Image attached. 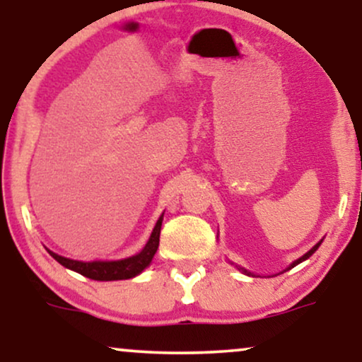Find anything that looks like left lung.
<instances>
[{
  "mask_svg": "<svg viewBox=\"0 0 362 362\" xmlns=\"http://www.w3.org/2000/svg\"><path fill=\"white\" fill-rule=\"evenodd\" d=\"M320 244H321V242H318V244H316V245L313 247V249H311V250H308V252H306V254H305L303 257H300V259H298V260H296V262H293V264H291V267L298 265V264H300V262H303V260H306V259H308V257H310V255H313V254H315V250H316V249H318V247H320ZM291 267H290V269H291ZM240 270H242V272H244V274H245V275H250V272H247L245 269H240Z\"/></svg>",
  "mask_w": 362,
  "mask_h": 362,
  "instance_id": "obj_1",
  "label": "left lung"
}]
</instances>
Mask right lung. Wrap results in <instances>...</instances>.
I'll return each mask as SVG.
<instances>
[{"label": "right lung", "instance_id": "right-lung-1", "mask_svg": "<svg viewBox=\"0 0 362 362\" xmlns=\"http://www.w3.org/2000/svg\"><path fill=\"white\" fill-rule=\"evenodd\" d=\"M161 222L163 216L158 219L155 229L151 232L150 240L146 242L145 249H143L140 254L128 257V259L123 260H115V262H78V260H71L66 259V257H61L54 252L47 250L54 259H56L59 264L67 267L77 274H81L87 279L92 280H100V281H110V280H127L133 279L138 274H141L143 270L150 265V262L158 250V245H160V232H161Z\"/></svg>", "mask_w": 362, "mask_h": 362}]
</instances>
